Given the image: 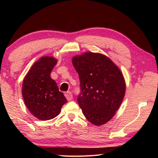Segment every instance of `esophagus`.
<instances>
[{"mask_svg": "<svg viewBox=\"0 0 158 158\" xmlns=\"http://www.w3.org/2000/svg\"><path fill=\"white\" fill-rule=\"evenodd\" d=\"M65 96L66 97L67 100H68V101L72 100H73V93H72L71 92H69V91L66 92V93H65Z\"/></svg>", "mask_w": 158, "mask_h": 158, "instance_id": "34e87169", "label": "esophagus"}]
</instances>
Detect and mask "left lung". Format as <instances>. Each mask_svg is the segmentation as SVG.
<instances>
[{"label":"left lung","instance_id":"left-lung-1","mask_svg":"<svg viewBox=\"0 0 158 158\" xmlns=\"http://www.w3.org/2000/svg\"><path fill=\"white\" fill-rule=\"evenodd\" d=\"M81 93L77 101L92 124L100 126L110 121L123 100L126 84L121 69L106 56L85 52L74 56Z\"/></svg>","mask_w":158,"mask_h":158}]
</instances>
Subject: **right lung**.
I'll return each instance as SVG.
<instances>
[{"label":"right lung","instance_id":"obj_1","mask_svg":"<svg viewBox=\"0 0 158 158\" xmlns=\"http://www.w3.org/2000/svg\"><path fill=\"white\" fill-rule=\"evenodd\" d=\"M57 62L52 56L41 57L31 66L23 81L21 90L26 107L42 121L56 117L68 102L50 76Z\"/></svg>","mask_w":158,"mask_h":158}]
</instances>
